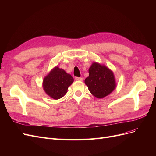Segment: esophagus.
<instances>
[{
    "label": "esophagus",
    "mask_w": 156,
    "mask_h": 156,
    "mask_svg": "<svg viewBox=\"0 0 156 156\" xmlns=\"http://www.w3.org/2000/svg\"><path fill=\"white\" fill-rule=\"evenodd\" d=\"M75 80H76V81H83V78L82 77H75Z\"/></svg>",
    "instance_id": "1"
}]
</instances>
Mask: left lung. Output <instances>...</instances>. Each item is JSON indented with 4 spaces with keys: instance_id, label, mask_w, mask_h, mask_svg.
I'll use <instances>...</instances> for the list:
<instances>
[{
    "instance_id": "1",
    "label": "left lung",
    "mask_w": 156,
    "mask_h": 156,
    "mask_svg": "<svg viewBox=\"0 0 156 156\" xmlns=\"http://www.w3.org/2000/svg\"><path fill=\"white\" fill-rule=\"evenodd\" d=\"M88 73L89 76L84 80V83L94 96L103 98L115 89L116 83L114 73L106 66L94 62Z\"/></svg>"
}]
</instances>
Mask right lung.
<instances>
[{
	"label": "right lung",
	"instance_id": "obj_1",
	"mask_svg": "<svg viewBox=\"0 0 156 156\" xmlns=\"http://www.w3.org/2000/svg\"><path fill=\"white\" fill-rule=\"evenodd\" d=\"M73 81L70 74L63 69L55 66L44 78L42 84L47 95L54 100H58L67 93L68 87Z\"/></svg>",
	"mask_w": 156,
	"mask_h": 156
}]
</instances>
